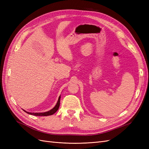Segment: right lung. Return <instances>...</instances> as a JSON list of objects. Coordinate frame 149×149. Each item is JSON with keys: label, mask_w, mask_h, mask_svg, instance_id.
I'll return each instance as SVG.
<instances>
[{"label": "right lung", "mask_w": 149, "mask_h": 149, "mask_svg": "<svg viewBox=\"0 0 149 149\" xmlns=\"http://www.w3.org/2000/svg\"><path fill=\"white\" fill-rule=\"evenodd\" d=\"M60 96L59 97V98H58V102L56 103V106L54 107L52 109H51L50 111H49L48 112H42V113H34V112H33V113H31V112H26L25 111V110H24L25 112H26V113H28L29 114H31V115H33V116H50V115H52L53 114H55V112L58 111V108H59L60 107Z\"/></svg>", "instance_id": "obj_1"}]
</instances>
